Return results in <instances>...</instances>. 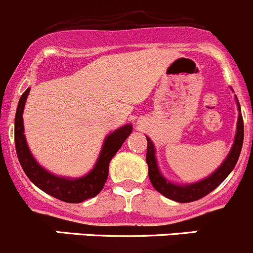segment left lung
<instances>
[{
	"instance_id": "8db88e82",
	"label": "left lung",
	"mask_w": 253,
	"mask_h": 253,
	"mask_svg": "<svg viewBox=\"0 0 253 253\" xmlns=\"http://www.w3.org/2000/svg\"><path fill=\"white\" fill-rule=\"evenodd\" d=\"M237 99V98H236ZM237 102V109L241 112L239 101ZM147 140V151H146V162L149 166V178L151 184L157 192L165 196L166 198L172 199L178 203H189V202L198 201L203 198L207 194L214 191L220 183H222L225 178L230 174V172L234 169L237 160L240 157V152L242 149V142H244V121H242V114H239L237 119L236 134H235L234 144L226 159L224 160L221 165L216 169V171L212 172L209 177L196 182V183L189 184H176L169 182L165 178L160 172L157 166L156 155H155V146L150 137L146 136Z\"/></svg>"
}]
</instances>
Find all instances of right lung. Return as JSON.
Wrapping results in <instances>:
<instances>
[{
	"label": "right lung",
	"instance_id": "right-lung-1",
	"mask_svg": "<svg viewBox=\"0 0 253 253\" xmlns=\"http://www.w3.org/2000/svg\"><path fill=\"white\" fill-rule=\"evenodd\" d=\"M31 88H27L22 94L17 107L14 118V142L19 164L26 172L28 178L42 192L54 198L66 203H81L88 198H93L103 189L104 183L108 178L109 162L118 152L123 142L131 132V124L121 126L104 139L103 146L99 152L98 160L89 173L80 178H66L50 173L36 161L32 155L26 136H24L23 111L27 97Z\"/></svg>",
	"mask_w": 253,
	"mask_h": 253
}]
</instances>
